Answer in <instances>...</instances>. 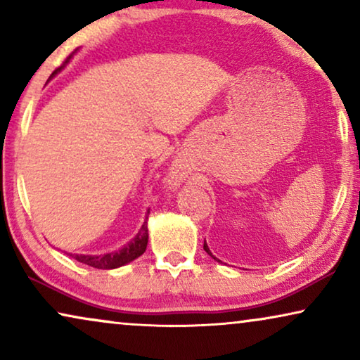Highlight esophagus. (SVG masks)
Returning <instances> with one entry per match:
<instances>
[{
  "mask_svg": "<svg viewBox=\"0 0 360 360\" xmlns=\"http://www.w3.org/2000/svg\"><path fill=\"white\" fill-rule=\"evenodd\" d=\"M181 179H184V172L179 170V169H174V172H172V181H180Z\"/></svg>",
  "mask_w": 360,
  "mask_h": 360,
  "instance_id": "obj_1",
  "label": "esophagus"
}]
</instances>
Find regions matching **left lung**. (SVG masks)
I'll use <instances>...</instances> for the list:
<instances>
[{
  "label": "left lung",
  "mask_w": 360,
  "mask_h": 360,
  "mask_svg": "<svg viewBox=\"0 0 360 360\" xmlns=\"http://www.w3.org/2000/svg\"><path fill=\"white\" fill-rule=\"evenodd\" d=\"M203 249H205V250H206V252H208V254L211 255V257H213L214 260H218V259H216V257H214V255H213V254H211V250H210V248H208V245H206V243L203 244ZM218 262H219V260H218Z\"/></svg>",
  "instance_id": "8db88e82"
}]
</instances>
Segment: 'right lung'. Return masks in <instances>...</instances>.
I'll list each match as a JSON object with an SVG mask.
<instances>
[{
	"label": "right lung",
	"instance_id": "1",
	"mask_svg": "<svg viewBox=\"0 0 360 360\" xmlns=\"http://www.w3.org/2000/svg\"><path fill=\"white\" fill-rule=\"evenodd\" d=\"M70 58H72V56H68L67 60L52 73L51 78L53 75H57V73L60 72L68 62H70ZM147 214H149V211H147ZM147 239H149V233H147V216H146L144 224L141 226L139 233L136 234V238L131 239L129 243H127L124 248H121L120 250L101 254V255H85V254H68V255H72V257L78 260V262L86 264V265H90V267H95V269H103V270L117 269V267H122V265L132 262V260L144 254L146 248H147Z\"/></svg>",
	"mask_w": 360,
	"mask_h": 360
}]
</instances>
